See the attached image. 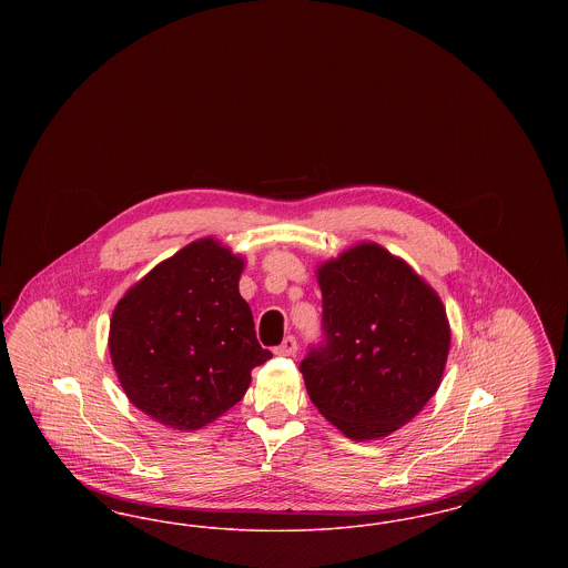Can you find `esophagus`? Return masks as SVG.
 I'll return each mask as SVG.
<instances>
[{
	"mask_svg": "<svg viewBox=\"0 0 568 568\" xmlns=\"http://www.w3.org/2000/svg\"><path fill=\"white\" fill-rule=\"evenodd\" d=\"M297 349V341L294 336H285V341L274 349L276 355H294Z\"/></svg>",
	"mask_w": 568,
	"mask_h": 568,
	"instance_id": "obj_1",
	"label": "esophagus"
}]
</instances>
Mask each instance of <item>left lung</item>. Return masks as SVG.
Listing matches in <instances>:
<instances>
[{
  "instance_id": "1",
  "label": "left lung",
  "mask_w": 568,
  "mask_h": 568,
  "mask_svg": "<svg viewBox=\"0 0 568 568\" xmlns=\"http://www.w3.org/2000/svg\"><path fill=\"white\" fill-rule=\"evenodd\" d=\"M317 281L324 341L300 364L313 405L353 440L396 433L443 378L452 332L440 297L375 243L327 260Z\"/></svg>"
}]
</instances>
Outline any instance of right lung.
Here are the masks:
<instances>
[{
    "label": "right lung",
    "instance_id": "obj_1",
    "mask_svg": "<svg viewBox=\"0 0 568 568\" xmlns=\"http://www.w3.org/2000/svg\"><path fill=\"white\" fill-rule=\"evenodd\" d=\"M244 268L215 239L163 260L112 311L109 349L130 403L174 430H200L244 396L262 349L239 292Z\"/></svg>",
    "mask_w": 568,
    "mask_h": 568
}]
</instances>
